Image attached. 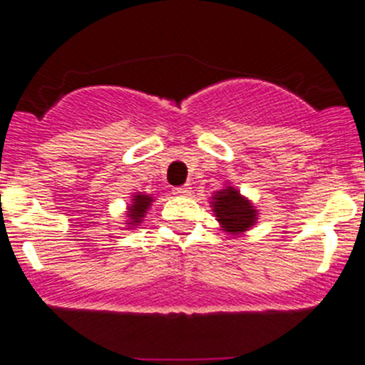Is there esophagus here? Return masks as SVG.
I'll use <instances>...</instances> for the list:
<instances>
[{
    "label": "esophagus",
    "mask_w": 365,
    "mask_h": 365,
    "mask_svg": "<svg viewBox=\"0 0 365 365\" xmlns=\"http://www.w3.org/2000/svg\"><path fill=\"white\" fill-rule=\"evenodd\" d=\"M173 194H175V196H189V194H190V187L189 185L176 187V189H173Z\"/></svg>",
    "instance_id": "1"
}]
</instances>
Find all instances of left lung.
Segmentation results:
<instances>
[{
    "label": "left lung",
    "instance_id": "left-lung-1",
    "mask_svg": "<svg viewBox=\"0 0 365 365\" xmlns=\"http://www.w3.org/2000/svg\"><path fill=\"white\" fill-rule=\"evenodd\" d=\"M210 205H212V212L217 217L220 230L233 238L242 237L245 231L256 226L257 215H259L256 206L230 183L213 192Z\"/></svg>",
    "mask_w": 365,
    "mask_h": 365
}]
</instances>
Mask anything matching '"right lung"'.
Returning a JSON list of instances; mask_svg holds the SVG:
<instances>
[{"label": "right lung", "mask_w": 365, "mask_h": 365, "mask_svg": "<svg viewBox=\"0 0 365 365\" xmlns=\"http://www.w3.org/2000/svg\"><path fill=\"white\" fill-rule=\"evenodd\" d=\"M152 194H143V192H134L132 194L130 203L127 206V212H125V226L127 230H134L139 224L145 220V215L148 213L150 206L153 203Z\"/></svg>", "instance_id": "obj_1"}]
</instances>
